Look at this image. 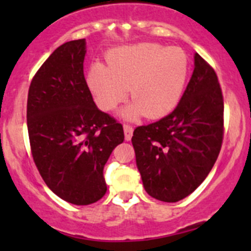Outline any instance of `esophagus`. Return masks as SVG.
Segmentation results:
<instances>
[{
	"mask_svg": "<svg viewBox=\"0 0 251 251\" xmlns=\"http://www.w3.org/2000/svg\"><path fill=\"white\" fill-rule=\"evenodd\" d=\"M124 132H125V140L130 141L131 138H132V133H133L132 126L125 124V125H124Z\"/></svg>",
	"mask_w": 251,
	"mask_h": 251,
	"instance_id": "1",
	"label": "esophagus"
}]
</instances>
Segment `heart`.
<instances>
[{
	"instance_id": "1",
	"label": "heart",
	"mask_w": 251,
	"mask_h": 251,
	"mask_svg": "<svg viewBox=\"0 0 251 251\" xmlns=\"http://www.w3.org/2000/svg\"><path fill=\"white\" fill-rule=\"evenodd\" d=\"M108 64L96 62L88 68V88L105 111L124 102L128 88L132 102L123 110L127 119H159L171 113L189 74L188 55L182 48L153 42L115 48Z\"/></svg>"
}]
</instances>
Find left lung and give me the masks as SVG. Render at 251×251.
Here are the masks:
<instances>
[{"mask_svg": "<svg viewBox=\"0 0 251 251\" xmlns=\"http://www.w3.org/2000/svg\"><path fill=\"white\" fill-rule=\"evenodd\" d=\"M224 131L219 78L196 53L193 75L173 113L133 131L131 141L147 193L176 203L196 191L216 163Z\"/></svg>", "mask_w": 251, "mask_h": 251, "instance_id": "obj_1", "label": "left lung"}]
</instances>
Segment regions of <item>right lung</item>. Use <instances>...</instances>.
<instances>
[{"mask_svg": "<svg viewBox=\"0 0 251 251\" xmlns=\"http://www.w3.org/2000/svg\"><path fill=\"white\" fill-rule=\"evenodd\" d=\"M85 54V39L58 47L32 77L26 105L35 165L53 193L75 205L104 196L103 169L125 137L123 125L93 102Z\"/></svg>", "mask_w": 251, "mask_h": 251, "instance_id": "add662e5", "label": "right lung"}]
</instances>
